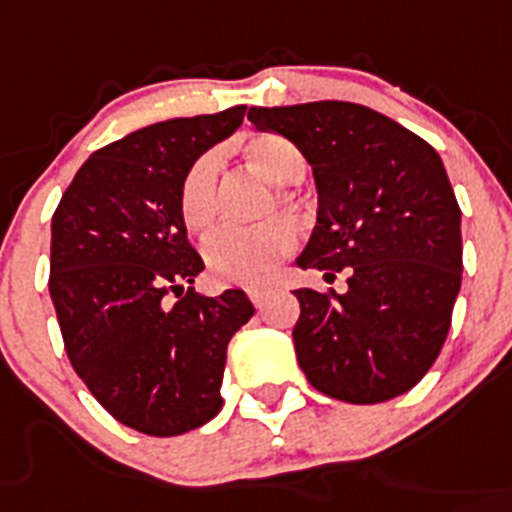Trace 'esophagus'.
Returning <instances> with one entry per match:
<instances>
[{"instance_id":"1","label":"esophagus","mask_w":512,"mask_h":512,"mask_svg":"<svg viewBox=\"0 0 512 512\" xmlns=\"http://www.w3.org/2000/svg\"><path fill=\"white\" fill-rule=\"evenodd\" d=\"M247 295H250V300L255 303V308H262L267 300V295H270V290L267 288H250L247 290Z\"/></svg>"}]
</instances>
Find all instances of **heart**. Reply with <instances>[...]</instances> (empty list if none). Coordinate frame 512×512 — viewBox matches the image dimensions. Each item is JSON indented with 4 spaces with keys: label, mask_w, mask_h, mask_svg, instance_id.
Wrapping results in <instances>:
<instances>
[{
    "label": "heart",
    "mask_w": 512,
    "mask_h": 512,
    "mask_svg": "<svg viewBox=\"0 0 512 512\" xmlns=\"http://www.w3.org/2000/svg\"><path fill=\"white\" fill-rule=\"evenodd\" d=\"M247 159L275 184H293L305 171L303 154L283 136L265 133L247 143ZM217 154L199 156L181 179L179 214L191 234H207L219 212ZM295 245V227L278 217L252 229H217L204 242V262L217 283L257 288L270 283L280 262Z\"/></svg>",
    "instance_id": "1"
}]
</instances>
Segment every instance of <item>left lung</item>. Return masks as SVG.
<instances>
[{"instance_id": "left-lung-1", "label": "left lung", "mask_w": 512, "mask_h": 512, "mask_svg": "<svg viewBox=\"0 0 512 512\" xmlns=\"http://www.w3.org/2000/svg\"><path fill=\"white\" fill-rule=\"evenodd\" d=\"M257 128L313 166L318 217L295 265L343 293L300 288L295 353L310 384L379 404L422 381L462 285L460 207L439 154L417 133L346 100L250 108Z\"/></svg>"}]
</instances>
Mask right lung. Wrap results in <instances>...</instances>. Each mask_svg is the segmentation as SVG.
I'll list each match as a JSON object with an SVG mask.
<instances>
[{
    "label": "right lung",
    "mask_w": 512,
    "mask_h": 512,
    "mask_svg": "<svg viewBox=\"0 0 512 512\" xmlns=\"http://www.w3.org/2000/svg\"><path fill=\"white\" fill-rule=\"evenodd\" d=\"M242 118L245 105H234L108 143L52 217L50 298L70 364L136 432L174 437L217 417L227 343L255 313L245 290L207 298L186 288L204 262L179 214L189 166Z\"/></svg>",
    "instance_id": "1"
}]
</instances>
